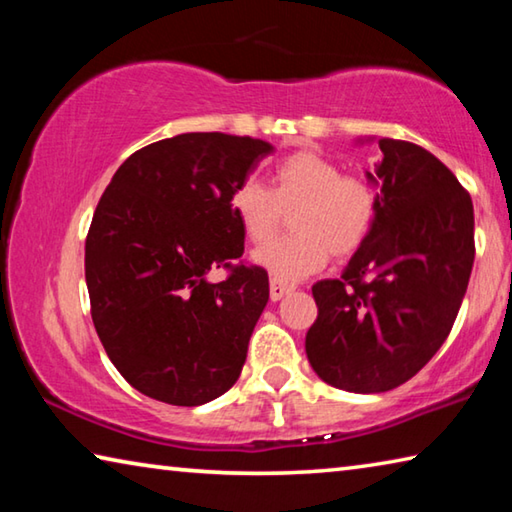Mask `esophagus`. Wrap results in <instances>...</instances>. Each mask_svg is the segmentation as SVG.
Segmentation results:
<instances>
[{
  "instance_id": "1",
  "label": "esophagus",
  "mask_w": 512,
  "mask_h": 512,
  "mask_svg": "<svg viewBox=\"0 0 512 512\" xmlns=\"http://www.w3.org/2000/svg\"><path fill=\"white\" fill-rule=\"evenodd\" d=\"M268 289H271V300L277 302V300H282L284 296H289V293L293 291V284H284L280 280H271V284H268Z\"/></svg>"
}]
</instances>
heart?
Masks as SVG:
<instances>
[{
    "label": "heart",
    "mask_w": 512,
    "mask_h": 512,
    "mask_svg": "<svg viewBox=\"0 0 512 512\" xmlns=\"http://www.w3.org/2000/svg\"><path fill=\"white\" fill-rule=\"evenodd\" d=\"M230 210L253 244H266L291 214L293 235L253 253V262L280 282H296L327 264L329 253L345 259L370 237L377 194L366 180L343 176L334 160L300 151L277 162L268 189L255 178L235 187Z\"/></svg>",
    "instance_id": "obj_1"
}]
</instances>
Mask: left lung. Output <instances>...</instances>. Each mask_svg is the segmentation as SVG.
Masks as SVG:
<instances>
[{"mask_svg":"<svg viewBox=\"0 0 512 512\" xmlns=\"http://www.w3.org/2000/svg\"><path fill=\"white\" fill-rule=\"evenodd\" d=\"M379 146L370 237L339 280L311 287L318 318L305 350L325 384L384 393L409 381L445 343L474 264L472 198L436 155L391 137Z\"/></svg>","mask_w":512,"mask_h":512,"instance_id":"obj_1","label":"left lung"}]
</instances>
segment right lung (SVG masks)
Returning <instances> with one entry per match:
<instances>
[{"instance_id":"obj_1","label":"right lung","mask_w":512,"mask_h":512,"mask_svg":"<svg viewBox=\"0 0 512 512\" xmlns=\"http://www.w3.org/2000/svg\"><path fill=\"white\" fill-rule=\"evenodd\" d=\"M273 144L183 133L135 151L112 176L85 241L92 320L119 375L164 404L201 406L244 368L268 275L244 253L230 196Z\"/></svg>"}]
</instances>
